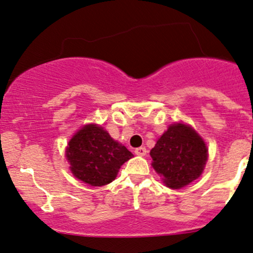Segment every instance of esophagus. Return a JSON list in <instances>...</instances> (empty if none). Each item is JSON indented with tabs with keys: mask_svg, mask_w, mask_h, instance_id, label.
<instances>
[{
	"mask_svg": "<svg viewBox=\"0 0 253 253\" xmlns=\"http://www.w3.org/2000/svg\"><path fill=\"white\" fill-rule=\"evenodd\" d=\"M135 154L136 156H140V157H144L146 156V153H147V151H146L145 147H138L135 148Z\"/></svg>",
	"mask_w": 253,
	"mask_h": 253,
	"instance_id": "obj_1",
	"label": "esophagus"
}]
</instances>
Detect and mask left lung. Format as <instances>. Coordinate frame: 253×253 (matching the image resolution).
Returning <instances> with one entry per match:
<instances>
[{
	"instance_id": "obj_1",
	"label": "left lung",
	"mask_w": 253,
	"mask_h": 253,
	"mask_svg": "<svg viewBox=\"0 0 253 253\" xmlns=\"http://www.w3.org/2000/svg\"><path fill=\"white\" fill-rule=\"evenodd\" d=\"M152 166L164 176L169 187L181 188L202 174L208 160V148L196 130L174 124L160 136L151 150Z\"/></svg>"
}]
</instances>
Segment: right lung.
<instances>
[{"label": "right lung", "instance_id": "obj_1", "mask_svg": "<svg viewBox=\"0 0 253 253\" xmlns=\"http://www.w3.org/2000/svg\"><path fill=\"white\" fill-rule=\"evenodd\" d=\"M66 154L73 174L90 186L113 181L121 165L133 157L96 125H87L79 130L69 141Z\"/></svg>", "mask_w": 253, "mask_h": 253}]
</instances>
